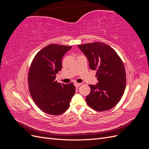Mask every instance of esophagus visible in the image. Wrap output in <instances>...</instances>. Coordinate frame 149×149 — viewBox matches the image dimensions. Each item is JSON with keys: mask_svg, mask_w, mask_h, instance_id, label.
Returning <instances> with one entry per match:
<instances>
[{"mask_svg": "<svg viewBox=\"0 0 149 149\" xmlns=\"http://www.w3.org/2000/svg\"><path fill=\"white\" fill-rule=\"evenodd\" d=\"M74 86H75V87L76 88H78L79 86L81 85V83H74Z\"/></svg>", "mask_w": 149, "mask_h": 149, "instance_id": "1", "label": "esophagus"}]
</instances>
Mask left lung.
I'll list each match as a JSON object with an SVG mask.
<instances>
[{"instance_id":"obj_1","label":"left lung","mask_w":149,"mask_h":149,"mask_svg":"<svg viewBox=\"0 0 149 149\" xmlns=\"http://www.w3.org/2000/svg\"><path fill=\"white\" fill-rule=\"evenodd\" d=\"M86 56L90 69L96 71L98 83L89 84L91 92L86 97L88 105L97 111L114 107L123 96L125 88V67L116 51L102 42L79 45Z\"/></svg>"}]
</instances>
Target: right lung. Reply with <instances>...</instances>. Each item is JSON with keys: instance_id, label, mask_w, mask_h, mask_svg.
I'll return each mask as SVG.
<instances>
[{"instance_id": "right-lung-1", "label": "right lung", "mask_w": 149, "mask_h": 149, "mask_svg": "<svg viewBox=\"0 0 149 149\" xmlns=\"http://www.w3.org/2000/svg\"><path fill=\"white\" fill-rule=\"evenodd\" d=\"M72 48L50 44L37 53L31 62L28 75L30 95L43 112L60 115L70 107L75 93L73 83H57L56 74L61 70L65 54Z\"/></svg>"}]
</instances>
